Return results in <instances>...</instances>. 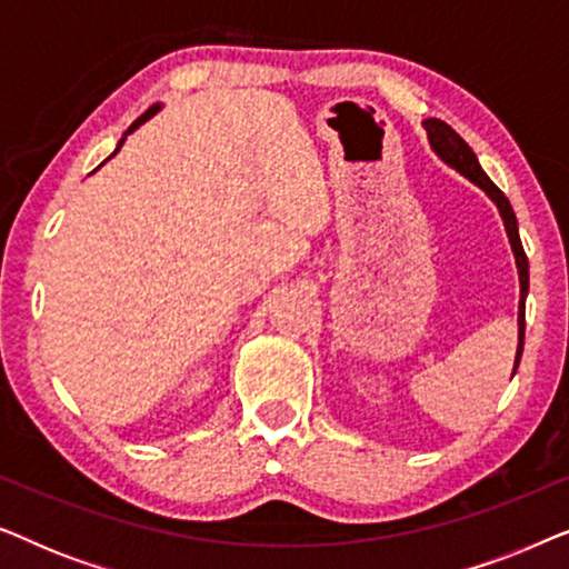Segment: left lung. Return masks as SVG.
Masks as SVG:
<instances>
[{"instance_id": "obj_1", "label": "left lung", "mask_w": 569, "mask_h": 569, "mask_svg": "<svg viewBox=\"0 0 569 569\" xmlns=\"http://www.w3.org/2000/svg\"><path fill=\"white\" fill-rule=\"evenodd\" d=\"M425 129H427V137H430V144L432 150L440 154L442 160L448 162L450 168H456L458 173L469 178L479 186V189L487 191V197L495 201L497 209H500V217L505 222V230H508V238H510V246H512V253H516V263H518V277H520V306H518V355H516V368L520 362V355H523V337H526V295H528V259H526V251H523V243H520V236H518V220H516V212H512L510 201L505 193L497 189V186L489 181V176L481 170L477 154L469 144L463 142L461 137L456 134L453 129L448 127L446 121L440 119H427L425 121ZM516 372V370H512Z\"/></svg>"}]
</instances>
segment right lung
Instances as JSON below:
<instances>
[{
  "label": "right lung",
  "instance_id": "right-lung-1",
  "mask_svg": "<svg viewBox=\"0 0 569 569\" xmlns=\"http://www.w3.org/2000/svg\"><path fill=\"white\" fill-rule=\"evenodd\" d=\"M158 111H160V106H152V108H150V111H147V113H142V116H139V119H137L134 123H131V127H129V131H127V134H131V131H134V129L139 127V123H144L147 119H150V116H154V113H158ZM123 139H127V137H123ZM123 139H121V142H119V147H116V152H119V150H121ZM116 152H113V154H116Z\"/></svg>",
  "mask_w": 569,
  "mask_h": 569
}]
</instances>
